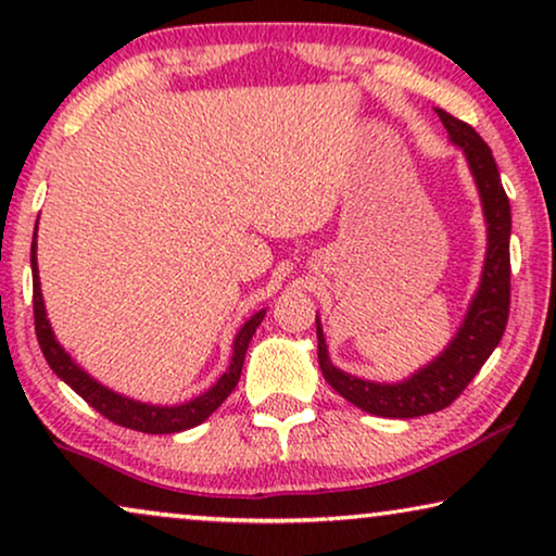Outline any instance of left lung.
I'll return each instance as SVG.
<instances>
[{"label": "left lung", "instance_id": "8db88e82", "mask_svg": "<svg viewBox=\"0 0 556 556\" xmlns=\"http://www.w3.org/2000/svg\"><path fill=\"white\" fill-rule=\"evenodd\" d=\"M438 116L451 134V139L466 151V159L473 172L478 192L483 200L485 223H489V253H485L483 278L473 303H470L466 321L451 346L400 384H375L359 377L344 375L333 367L326 354V341L321 324H316L318 333V364L324 379L337 390L341 397L352 402L364 413L377 417H420L440 413L460 397L485 359L498 346L506 331L508 306H511V255H508V238H511V204L501 185L496 159L489 143L476 134L466 121L451 116L438 109Z\"/></svg>", "mask_w": 556, "mask_h": 556}]
</instances>
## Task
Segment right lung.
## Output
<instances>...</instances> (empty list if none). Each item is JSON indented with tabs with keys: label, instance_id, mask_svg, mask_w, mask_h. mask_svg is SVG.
I'll list each match as a JSON object with an SVG mask.
<instances>
[{
	"label": "right lung",
	"instance_id": "1",
	"mask_svg": "<svg viewBox=\"0 0 556 556\" xmlns=\"http://www.w3.org/2000/svg\"><path fill=\"white\" fill-rule=\"evenodd\" d=\"M33 311H35V333L37 341H40L45 362L50 364V369L63 379V382L71 387L73 392H78L83 400L88 402L96 413H101L105 420L121 425V428L139 430V432H151V435H166V432H181L194 428L207 420V417L215 413V409L223 405L235 387H238L242 362H245V352L250 339L257 326H261L265 311H257V314L250 318V321L242 326L238 337H235L232 346V362L230 369L225 371L223 377L217 379V384L207 390L200 397H194L187 405L177 407H154V405H141V402H134L128 397H121V394L105 390L103 384H98L96 379H90L86 371H83L78 364H73L71 356L63 352V346L58 344L55 337H52V329L48 324V316H45V303L40 293V278H37V257H35V240H33Z\"/></svg>",
	"mask_w": 556,
	"mask_h": 556
}]
</instances>
